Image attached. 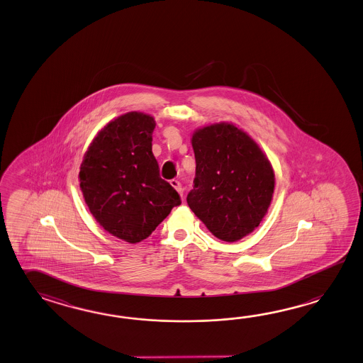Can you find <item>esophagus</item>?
I'll return each instance as SVG.
<instances>
[{
    "label": "esophagus",
    "mask_w": 363,
    "mask_h": 363,
    "mask_svg": "<svg viewBox=\"0 0 363 363\" xmlns=\"http://www.w3.org/2000/svg\"><path fill=\"white\" fill-rule=\"evenodd\" d=\"M170 185L173 186V187L177 190L181 196H184V189H182V185H181L179 181H177V179H172V181H170Z\"/></svg>",
    "instance_id": "34e87169"
}]
</instances>
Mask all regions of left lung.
Here are the masks:
<instances>
[{
  "label": "left lung",
  "mask_w": 363,
  "mask_h": 363,
  "mask_svg": "<svg viewBox=\"0 0 363 363\" xmlns=\"http://www.w3.org/2000/svg\"><path fill=\"white\" fill-rule=\"evenodd\" d=\"M195 178L187 204L218 240L238 241L264 218L274 174L266 155L246 133L215 123L194 133Z\"/></svg>",
  "instance_id": "8db88e82"
}]
</instances>
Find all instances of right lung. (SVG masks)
Masks as SVG:
<instances>
[{
	"label": "right lung",
	"instance_id": "add662e5",
	"mask_svg": "<svg viewBox=\"0 0 363 363\" xmlns=\"http://www.w3.org/2000/svg\"><path fill=\"white\" fill-rule=\"evenodd\" d=\"M155 126L151 116L138 112L109 122L92 140L79 172L94 218L130 243L145 240L181 204L179 194L160 177L152 153Z\"/></svg>",
	"mask_w": 363,
	"mask_h": 363
}]
</instances>
